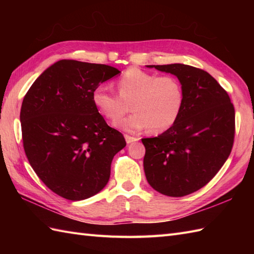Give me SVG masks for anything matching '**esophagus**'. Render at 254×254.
Instances as JSON below:
<instances>
[{
  "label": "esophagus",
  "mask_w": 254,
  "mask_h": 254,
  "mask_svg": "<svg viewBox=\"0 0 254 254\" xmlns=\"http://www.w3.org/2000/svg\"><path fill=\"white\" fill-rule=\"evenodd\" d=\"M124 137H126V141H127V144H131V143H134V142L138 141V138H137V137H135V136H131V135H127V134H126V135H124Z\"/></svg>",
  "instance_id": "34e87169"
}]
</instances>
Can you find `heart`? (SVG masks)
Returning <instances> with one entry per match:
<instances>
[{
	"instance_id": "b5f03b06",
	"label": "heart",
	"mask_w": 254,
	"mask_h": 254,
	"mask_svg": "<svg viewBox=\"0 0 254 254\" xmlns=\"http://www.w3.org/2000/svg\"><path fill=\"white\" fill-rule=\"evenodd\" d=\"M118 95L105 86L93 91V102L110 121L120 119L130 105L133 113L116 122L118 127L135 132L148 127L153 134L163 133L174 126L183 105V88L172 75H161L131 67L117 80Z\"/></svg>"
}]
</instances>
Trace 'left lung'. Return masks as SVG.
<instances>
[{
    "label": "left lung",
    "instance_id": "obj_1",
    "mask_svg": "<svg viewBox=\"0 0 254 254\" xmlns=\"http://www.w3.org/2000/svg\"><path fill=\"white\" fill-rule=\"evenodd\" d=\"M148 66L176 75L183 88V105L169 130L142 138L145 176L164 195L185 196L206 186L229 157L235 107L227 91L204 69L179 63Z\"/></svg>",
    "mask_w": 254,
    "mask_h": 254
}]
</instances>
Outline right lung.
<instances>
[{
    "label": "right lung",
    "mask_w": 254,
    "mask_h": 254,
    "mask_svg": "<svg viewBox=\"0 0 254 254\" xmlns=\"http://www.w3.org/2000/svg\"><path fill=\"white\" fill-rule=\"evenodd\" d=\"M119 73L105 64L61 60L48 67L24 97L25 154L39 179L58 195L80 201L109 181L112 159L127 142L108 126L91 96Z\"/></svg>",
    "instance_id": "right-lung-1"
}]
</instances>
